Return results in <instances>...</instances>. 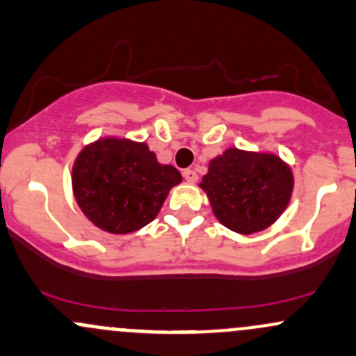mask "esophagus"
Segmentation results:
<instances>
[{
	"label": "esophagus",
	"instance_id": "esophagus-1",
	"mask_svg": "<svg viewBox=\"0 0 356 356\" xmlns=\"http://www.w3.org/2000/svg\"><path fill=\"white\" fill-rule=\"evenodd\" d=\"M182 175H184L186 182H189V184H194V182L197 181V174L193 169H186L182 172Z\"/></svg>",
	"mask_w": 356,
	"mask_h": 356
}]
</instances>
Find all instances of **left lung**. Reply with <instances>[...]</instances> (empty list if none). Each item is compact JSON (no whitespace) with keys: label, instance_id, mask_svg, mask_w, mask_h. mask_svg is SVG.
Returning <instances> with one entry per match:
<instances>
[{"label":"left lung","instance_id":"left-lung-1","mask_svg":"<svg viewBox=\"0 0 356 356\" xmlns=\"http://www.w3.org/2000/svg\"><path fill=\"white\" fill-rule=\"evenodd\" d=\"M199 187L221 225L252 235L268 228L286 211L294 175L277 155L228 148L211 160Z\"/></svg>","mask_w":356,"mask_h":356}]
</instances>
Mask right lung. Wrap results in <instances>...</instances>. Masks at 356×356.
Here are the masks:
<instances>
[{
  "label": "right lung",
  "mask_w": 356,
  "mask_h": 356,
  "mask_svg": "<svg viewBox=\"0 0 356 356\" xmlns=\"http://www.w3.org/2000/svg\"><path fill=\"white\" fill-rule=\"evenodd\" d=\"M182 175L163 165L147 143L99 138L77 155L72 191L84 216L103 232L127 235L154 221Z\"/></svg>",
  "instance_id": "right-lung-1"
}]
</instances>
